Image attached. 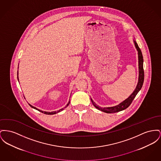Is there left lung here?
Listing matches in <instances>:
<instances>
[{"mask_svg": "<svg viewBox=\"0 0 161 161\" xmlns=\"http://www.w3.org/2000/svg\"><path fill=\"white\" fill-rule=\"evenodd\" d=\"M134 42L135 44V46L137 48V50L138 52V57H139V81H138V83L137 85L136 86L134 91L132 93V94L128 98H126L125 100H124L123 102H122L121 103H120L117 106H115L113 107H109V108H101L99 107L98 106H97V104L95 103L92 101V100L91 99L92 103L95 107L103 111L106 113H117V112H119L121 111H123L124 109H126L130 104H131L132 100H134V98H135V97L136 96V95L137 94V93L139 92V91L142 88L143 83V81H144V70H143V56H142V52L140 49V48L139 47L136 41L135 40H134Z\"/></svg>", "mask_w": 161, "mask_h": 161, "instance_id": "left-lung-1", "label": "left lung"}]
</instances>
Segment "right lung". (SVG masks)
Masks as SVG:
<instances>
[{
  "mask_svg": "<svg viewBox=\"0 0 161 161\" xmlns=\"http://www.w3.org/2000/svg\"><path fill=\"white\" fill-rule=\"evenodd\" d=\"M69 103H70V101H69V102L67 103V104L66 105V106L65 107V108H62V109H59V111H53V112H51V113H49V112H46V111H44V112H43L42 111H41V110H39V109H37L36 108H35V107H34V106H31V105H30V104H29L31 108H34V109H36V110H38L39 111H40V112H41V113H42L45 114H48V115H51V114H55L58 113H59V112H60V111H63V109H64V108H66L67 106L69 105Z\"/></svg>",
  "mask_w": 161,
  "mask_h": 161,
  "instance_id": "obj_1",
  "label": "right lung"
}]
</instances>
